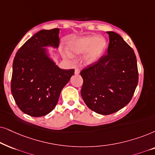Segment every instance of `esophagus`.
<instances>
[{"instance_id":"34e87169","label":"esophagus","mask_w":155,"mask_h":155,"mask_svg":"<svg viewBox=\"0 0 155 155\" xmlns=\"http://www.w3.org/2000/svg\"><path fill=\"white\" fill-rule=\"evenodd\" d=\"M80 73V69L79 68H76L75 69V74H79Z\"/></svg>"}]
</instances>
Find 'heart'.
Listing matches in <instances>:
<instances>
[{
  "instance_id": "b5f03b06",
  "label": "heart",
  "mask_w": 155,
  "mask_h": 155,
  "mask_svg": "<svg viewBox=\"0 0 155 155\" xmlns=\"http://www.w3.org/2000/svg\"><path fill=\"white\" fill-rule=\"evenodd\" d=\"M107 47L106 40L102 37H85L74 39L68 43V48L71 53L80 54L84 52L83 60L87 64H91L98 61L104 54ZM66 55L71 58V54L66 51Z\"/></svg>"
}]
</instances>
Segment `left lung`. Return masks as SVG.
Instances as JSON below:
<instances>
[{
	"instance_id": "left-lung-1",
	"label": "left lung",
	"mask_w": 155,
	"mask_h": 155,
	"mask_svg": "<svg viewBox=\"0 0 155 155\" xmlns=\"http://www.w3.org/2000/svg\"><path fill=\"white\" fill-rule=\"evenodd\" d=\"M109 35L108 54L81 70V94L91 110L110 115L125 107L138 83L137 59L133 49L114 32Z\"/></svg>"
}]
</instances>
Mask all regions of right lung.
Wrapping results in <instances>:
<instances>
[{
    "instance_id": "1",
    "label": "right lung",
    "mask_w": 155,
    "mask_h": 155,
    "mask_svg": "<svg viewBox=\"0 0 155 155\" xmlns=\"http://www.w3.org/2000/svg\"><path fill=\"white\" fill-rule=\"evenodd\" d=\"M59 28L39 31L18 49L14 58L12 95L18 108L30 116L50 113L62 88L74 74V69L57 67L45 48L59 47Z\"/></svg>"
}]
</instances>
